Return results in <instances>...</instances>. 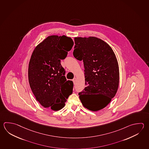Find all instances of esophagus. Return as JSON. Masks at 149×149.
<instances>
[{"label":"esophagus","instance_id":"obj_1","mask_svg":"<svg viewBox=\"0 0 149 149\" xmlns=\"http://www.w3.org/2000/svg\"><path fill=\"white\" fill-rule=\"evenodd\" d=\"M76 77H74V78L73 79V81L74 82V83H75V81H76Z\"/></svg>","mask_w":149,"mask_h":149}]
</instances>
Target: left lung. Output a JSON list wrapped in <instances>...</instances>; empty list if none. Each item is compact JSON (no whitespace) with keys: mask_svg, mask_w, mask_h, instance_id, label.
Segmentation results:
<instances>
[{"mask_svg":"<svg viewBox=\"0 0 149 149\" xmlns=\"http://www.w3.org/2000/svg\"><path fill=\"white\" fill-rule=\"evenodd\" d=\"M73 55L83 61L84 66V90L79 93L83 105L97 111L109 104L119 84V68L112 48L95 37H75Z\"/></svg>","mask_w":149,"mask_h":149,"instance_id":"1","label":"left lung"}]
</instances>
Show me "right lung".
<instances>
[{
  "mask_svg": "<svg viewBox=\"0 0 149 149\" xmlns=\"http://www.w3.org/2000/svg\"><path fill=\"white\" fill-rule=\"evenodd\" d=\"M73 45L70 37L52 35L37 45L32 53L29 83L37 101L45 108L62 109L73 93V81L66 80L61 60L66 57Z\"/></svg>",
  "mask_w": 149,
  "mask_h": 149,
  "instance_id": "obj_1",
  "label": "right lung"
}]
</instances>
